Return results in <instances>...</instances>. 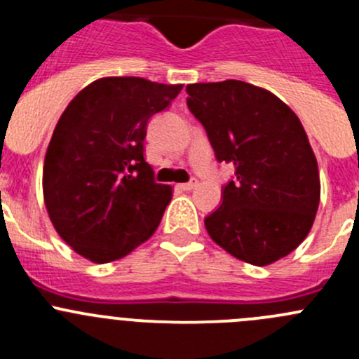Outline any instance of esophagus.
Returning a JSON list of instances; mask_svg holds the SVG:
<instances>
[{
    "label": "esophagus",
    "instance_id": "34e87169",
    "mask_svg": "<svg viewBox=\"0 0 359 359\" xmlns=\"http://www.w3.org/2000/svg\"><path fill=\"white\" fill-rule=\"evenodd\" d=\"M196 186H198V180H196V179H191L189 182L180 184V189H184V191H193Z\"/></svg>",
    "mask_w": 359,
    "mask_h": 359
}]
</instances>
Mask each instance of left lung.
Returning a JSON list of instances; mask_svg holds the SVG:
<instances>
[{
	"mask_svg": "<svg viewBox=\"0 0 359 359\" xmlns=\"http://www.w3.org/2000/svg\"><path fill=\"white\" fill-rule=\"evenodd\" d=\"M217 161L233 163L222 205L205 219L227 253L267 266L309 234L320 205V172L302 123L269 90L238 79L186 86Z\"/></svg>",
	"mask_w": 359,
	"mask_h": 359,
	"instance_id": "left-lung-1",
	"label": "left lung"
}]
</instances>
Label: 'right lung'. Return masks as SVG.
<instances>
[{
    "mask_svg": "<svg viewBox=\"0 0 359 359\" xmlns=\"http://www.w3.org/2000/svg\"><path fill=\"white\" fill-rule=\"evenodd\" d=\"M182 85L135 76L90 83L69 102L43 166L46 212L59 236L85 259L106 264L149 240L172 200L144 159L151 116Z\"/></svg>",
    "mask_w": 359,
    "mask_h": 359,
    "instance_id": "add662e5",
    "label": "right lung"
}]
</instances>
